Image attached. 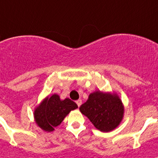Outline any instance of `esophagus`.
I'll return each mask as SVG.
<instances>
[{"label":"esophagus","mask_w":158,"mask_h":158,"mask_svg":"<svg viewBox=\"0 0 158 158\" xmlns=\"http://www.w3.org/2000/svg\"><path fill=\"white\" fill-rule=\"evenodd\" d=\"M76 102H77V104L78 106H80L81 105V103H82V101L81 99H78L77 101Z\"/></svg>","instance_id":"esophagus-1"}]
</instances>
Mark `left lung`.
<instances>
[{"label": "left lung", "instance_id": "left-lung-1", "mask_svg": "<svg viewBox=\"0 0 158 158\" xmlns=\"http://www.w3.org/2000/svg\"><path fill=\"white\" fill-rule=\"evenodd\" d=\"M79 109L96 128L103 132L116 128L123 120L124 114L123 104L116 93L100 90L89 95L87 101Z\"/></svg>", "mask_w": 158, "mask_h": 158}]
</instances>
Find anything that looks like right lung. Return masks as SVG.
<instances>
[{
	"mask_svg": "<svg viewBox=\"0 0 158 158\" xmlns=\"http://www.w3.org/2000/svg\"><path fill=\"white\" fill-rule=\"evenodd\" d=\"M78 106L69 98L62 100L56 94L48 96L35 108L34 118L35 123L45 131L50 132L55 130L69 114L71 110Z\"/></svg>",
	"mask_w": 158,
	"mask_h": 158,
	"instance_id": "right-lung-1",
	"label": "right lung"
}]
</instances>
